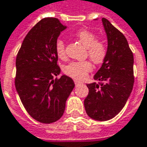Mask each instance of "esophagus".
Listing matches in <instances>:
<instances>
[{
  "instance_id": "34e87169",
  "label": "esophagus",
  "mask_w": 147,
  "mask_h": 147,
  "mask_svg": "<svg viewBox=\"0 0 147 147\" xmlns=\"http://www.w3.org/2000/svg\"><path fill=\"white\" fill-rule=\"evenodd\" d=\"M74 84L77 85V84H81V82L80 81H78V80H74Z\"/></svg>"
}]
</instances>
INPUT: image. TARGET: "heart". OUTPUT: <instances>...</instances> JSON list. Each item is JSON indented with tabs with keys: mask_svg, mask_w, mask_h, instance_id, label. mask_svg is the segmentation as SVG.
<instances>
[{
	"mask_svg": "<svg viewBox=\"0 0 147 147\" xmlns=\"http://www.w3.org/2000/svg\"><path fill=\"white\" fill-rule=\"evenodd\" d=\"M75 37L86 47L87 55L94 64H100L107 55V47L105 43L96 39V36L88 30H80L76 32ZM55 51L59 58H66L65 43L62 39L55 42ZM92 70V64L89 60L71 62L63 68L66 75L75 79H84Z\"/></svg>",
	"mask_w": 147,
	"mask_h": 147,
	"instance_id": "heart-1",
	"label": "heart"
}]
</instances>
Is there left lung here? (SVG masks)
<instances>
[{
  "label": "left lung",
  "instance_id": "1",
  "mask_svg": "<svg viewBox=\"0 0 147 147\" xmlns=\"http://www.w3.org/2000/svg\"><path fill=\"white\" fill-rule=\"evenodd\" d=\"M107 35V55L94 76L98 83L87 84L89 94L84 108L90 118L109 121L125 106L134 85V57L125 37L110 22L102 18Z\"/></svg>",
  "mask_w": 147,
  "mask_h": 147
}]
</instances>
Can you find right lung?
<instances>
[{
	"label": "right lung",
	"mask_w": 147,
	"mask_h": 147,
	"mask_svg": "<svg viewBox=\"0 0 147 147\" xmlns=\"http://www.w3.org/2000/svg\"><path fill=\"white\" fill-rule=\"evenodd\" d=\"M66 26L58 19L47 17L33 26L24 38L16 59L15 86L23 106L36 121H58L66 100L74 88L73 79L60 74L55 42Z\"/></svg>",
	"instance_id": "add662e5"
}]
</instances>
